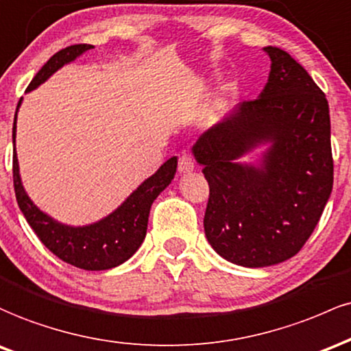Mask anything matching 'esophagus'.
<instances>
[{"instance_id": "34e87169", "label": "esophagus", "mask_w": 351, "mask_h": 351, "mask_svg": "<svg viewBox=\"0 0 351 351\" xmlns=\"http://www.w3.org/2000/svg\"><path fill=\"white\" fill-rule=\"evenodd\" d=\"M194 171V159L192 156L182 154L179 157V172L180 174H189V172Z\"/></svg>"}]
</instances>
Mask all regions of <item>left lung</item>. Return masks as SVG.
<instances>
[{"mask_svg":"<svg viewBox=\"0 0 351 351\" xmlns=\"http://www.w3.org/2000/svg\"><path fill=\"white\" fill-rule=\"evenodd\" d=\"M269 82L194 145L208 182L206 237L226 261L269 267L298 254L333 187L325 93L287 51L267 46ZM271 143L261 166L234 160Z\"/></svg>","mask_w":351,"mask_h":351,"instance_id":"obj_1","label":"left lung"}]
</instances>
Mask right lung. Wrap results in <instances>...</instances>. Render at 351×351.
<instances>
[{
  "label": "right lung",
  "mask_w": 351,
  "mask_h": 351,
  "mask_svg": "<svg viewBox=\"0 0 351 351\" xmlns=\"http://www.w3.org/2000/svg\"><path fill=\"white\" fill-rule=\"evenodd\" d=\"M93 48L90 45H73L58 51L49 61L38 71L36 76L29 82L26 90H33L43 84L53 73L68 62L81 56L84 51ZM21 102V101H19ZM19 108V104H18ZM18 112V109H16ZM16 137V116L13 123V144ZM177 169V157H171L160 165L159 171L149 179H145L123 206L117 207L112 214L99 222L84 227H71L53 220L45 212L31 202V199L23 189L19 177V165L16 159V149H13V182L18 206L21 208L27 223L38 235L39 240L48 249L77 269L84 270H108L121 265L131 258L145 237L149 222V212L157 195L164 191L174 179Z\"/></svg>",
  "instance_id": "obj_1"
}]
</instances>
